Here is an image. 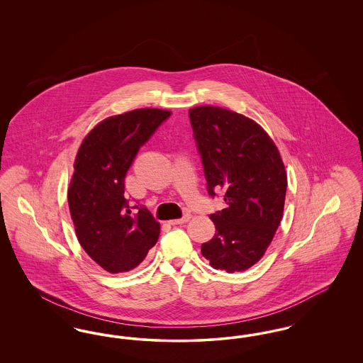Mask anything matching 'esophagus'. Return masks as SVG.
I'll list each match as a JSON object with an SVG mask.
<instances>
[{
    "label": "esophagus",
    "mask_w": 363,
    "mask_h": 363,
    "mask_svg": "<svg viewBox=\"0 0 363 363\" xmlns=\"http://www.w3.org/2000/svg\"><path fill=\"white\" fill-rule=\"evenodd\" d=\"M190 218H191L190 212H185V213H184V216H182L181 219H175V220H170L169 223H170V225H182V223H186V222H189Z\"/></svg>",
    "instance_id": "1"
}]
</instances>
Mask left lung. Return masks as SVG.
Masks as SVG:
<instances>
[{
    "instance_id": "1",
    "label": "left lung",
    "mask_w": 363,
    "mask_h": 363,
    "mask_svg": "<svg viewBox=\"0 0 363 363\" xmlns=\"http://www.w3.org/2000/svg\"><path fill=\"white\" fill-rule=\"evenodd\" d=\"M208 194L223 193L225 209L211 213L216 234L201 245L215 269L250 268L272 241L284 208L287 175L277 145L259 123L230 110L189 111Z\"/></svg>"
}]
</instances>
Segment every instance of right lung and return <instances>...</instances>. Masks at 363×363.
<instances>
[{
	"label": "right lung",
	"instance_id": "right-lung-1",
	"mask_svg": "<svg viewBox=\"0 0 363 363\" xmlns=\"http://www.w3.org/2000/svg\"><path fill=\"white\" fill-rule=\"evenodd\" d=\"M170 116L138 108L110 117L79 148L68 190L70 215L80 245L107 272L136 268L159 238L152 213L125 199V177L140 148Z\"/></svg>",
	"mask_w": 363,
	"mask_h": 363
}]
</instances>
